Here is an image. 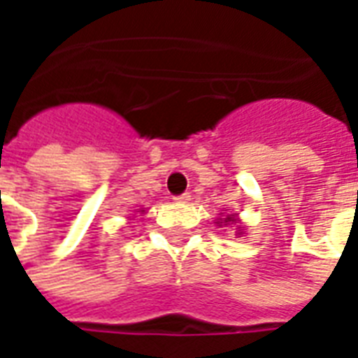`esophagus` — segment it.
Returning <instances> with one entry per match:
<instances>
[{
  "instance_id": "1",
  "label": "esophagus",
  "mask_w": 358,
  "mask_h": 358,
  "mask_svg": "<svg viewBox=\"0 0 358 358\" xmlns=\"http://www.w3.org/2000/svg\"><path fill=\"white\" fill-rule=\"evenodd\" d=\"M174 201H176V203H189V201H192V195H189V194L176 195V197H174Z\"/></svg>"
}]
</instances>
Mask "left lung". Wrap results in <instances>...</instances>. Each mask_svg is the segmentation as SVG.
I'll use <instances>...</instances> for the list:
<instances>
[{"label":"left lung","mask_w":358,"mask_h":358,"mask_svg":"<svg viewBox=\"0 0 358 358\" xmlns=\"http://www.w3.org/2000/svg\"><path fill=\"white\" fill-rule=\"evenodd\" d=\"M236 222H238V218H236V215H226L224 218H220V220H218L217 224L218 226H222V224H236ZM238 234H243L241 232V230H238Z\"/></svg>","instance_id":"1"}]
</instances>
